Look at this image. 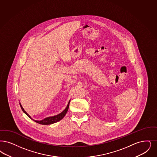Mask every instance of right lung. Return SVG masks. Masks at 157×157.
Returning a JSON list of instances; mask_svg holds the SVG:
<instances>
[{
    "instance_id": "add662e5",
    "label": "right lung",
    "mask_w": 157,
    "mask_h": 157,
    "mask_svg": "<svg viewBox=\"0 0 157 157\" xmlns=\"http://www.w3.org/2000/svg\"><path fill=\"white\" fill-rule=\"evenodd\" d=\"M70 101H71V100H69V101H68V105H67V107H65V109L63 110L61 113H59V114H56V115H55V116H53L47 117L45 118L44 119L41 120H34L33 119H32V117H31V116L25 110V109H23V107L21 106V105L20 103V105L21 109V110H23V112L25 113V114H26L29 118H30V119L33 120V121H36V123H39V124H40L49 125V124H51L56 123V122L60 121L61 120L63 119V118L64 117V116H65V114L67 113V112H68V108H69Z\"/></svg>"
}]
</instances>
